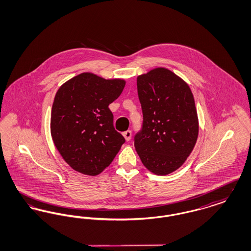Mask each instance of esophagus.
I'll return each instance as SVG.
<instances>
[{
	"label": "esophagus",
	"mask_w": 251,
	"mask_h": 251,
	"mask_svg": "<svg viewBox=\"0 0 251 251\" xmlns=\"http://www.w3.org/2000/svg\"><path fill=\"white\" fill-rule=\"evenodd\" d=\"M123 136H124V138H125V140L126 141H130L131 138V131H124L123 133Z\"/></svg>",
	"instance_id": "34e87169"
}]
</instances>
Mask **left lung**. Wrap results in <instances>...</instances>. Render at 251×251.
<instances>
[{"label":"left lung","mask_w":251,"mask_h":251,"mask_svg":"<svg viewBox=\"0 0 251 251\" xmlns=\"http://www.w3.org/2000/svg\"><path fill=\"white\" fill-rule=\"evenodd\" d=\"M143 112L142 131L134 147L145 167L167 175L183 165L196 145L199 118L188 84L166 68L137 76Z\"/></svg>","instance_id":"left-lung-1"}]
</instances>
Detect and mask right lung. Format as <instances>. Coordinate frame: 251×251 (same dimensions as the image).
<instances>
[{
    "label": "right lung",
    "instance_id": "right-lung-1",
    "mask_svg": "<svg viewBox=\"0 0 251 251\" xmlns=\"http://www.w3.org/2000/svg\"><path fill=\"white\" fill-rule=\"evenodd\" d=\"M126 81L83 72L62 84L50 113V134L65 162L87 176L101 173L120 151L124 137L113 126L109 104Z\"/></svg>",
    "mask_w": 251,
    "mask_h": 251
}]
</instances>
